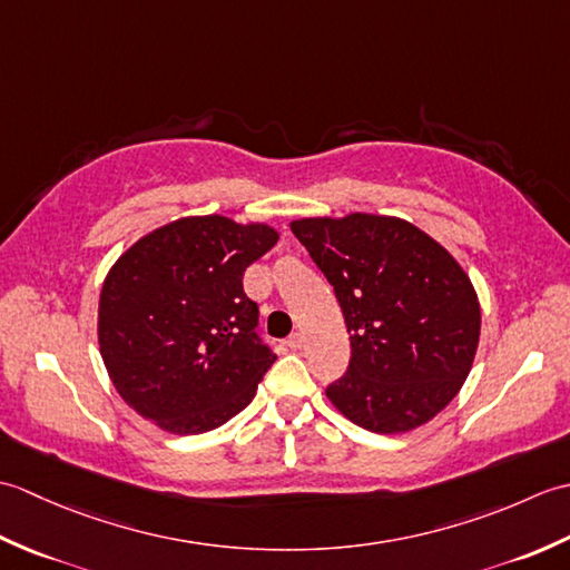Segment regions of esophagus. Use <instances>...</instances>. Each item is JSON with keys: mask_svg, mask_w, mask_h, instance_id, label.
<instances>
[{"mask_svg": "<svg viewBox=\"0 0 570 570\" xmlns=\"http://www.w3.org/2000/svg\"><path fill=\"white\" fill-rule=\"evenodd\" d=\"M286 345L292 347V350H301V345H304V335L301 333H294V335H288V341H286Z\"/></svg>", "mask_w": 570, "mask_h": 570, "instance_id": "1", "label": "esophagus"}]
</instances>
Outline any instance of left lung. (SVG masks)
Wrapping results in <instances>:
<instances>
[{
	"label": "left lung",
	"instance_id": "obj_1",
	"mask_svg": "<svg viewBox=\"0 0 570 570\" xmlns=\"http://www.w3.org/2000/svg\"><path fill=\"white\" fill-rule=\"evenodd\" d=\"M298 237L335 288L350 333L347 372L325 394L357 426L406 433L468 380L480 304L453 254L402 217H301Z\"/></svg>",
	"mask_w": 570,
	"mask_h": 570
}]
</instances>
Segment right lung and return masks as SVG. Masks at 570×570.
Listing matches in <instances>:
<instances>
[{
  "instance_id": "add662e5",
  "label": "right lung",
  "mask_w": 570,
  "mask_h": 570,
  "mask_svg": "<svg viewBox=\"0 0 570 570\" xmlns=\"http://www.w3.org/2000/svg\"><path fill=\"white\" fill-rule=\"evenodd\" d=\"M278 239L264 223L193 215L137 239L107 272L98 341L119 396L156 426L196 435L239 414L276 355L257 335L245 269Z\"/></svg>"
}]
</instances>
